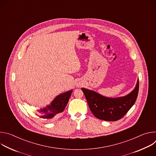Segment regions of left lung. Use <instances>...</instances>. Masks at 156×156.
I'll return each instance as SVG.
<instances>
[{
  "mask_svg": "<svg viewBox=\"0 0 156 156\" xmlns=\"http://www.w3.org/2000/svg\"><path fill=\"white\" fill-rule=\"evenodd\" d=\"M81 90L91 111L96 118L114 122L124 117L136 102L139 91V80L134 90L128 95L120 98H107L83 87Z\"/></svg>",
  "mask_w": 156,
  "mask_h": 156,
  "instance_id": "1",
  "label": "left lung"
}]
</instances>
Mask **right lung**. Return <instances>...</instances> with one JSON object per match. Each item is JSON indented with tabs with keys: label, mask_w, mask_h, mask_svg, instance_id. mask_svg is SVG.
Segmentation results:
<instances>
[{
	"label": "right lung",
	"mask_w": 156,
	"mask_h": 156,
	"mask_svg": "<svg viewBox=\"0 0 156 156\" xmlns=\"http://www.w3.org/2000/svg\"><path fill=\"white\" fill-rule=\"evenodd\" d=\"M72 93V90H70L58 95L50 105L37 110L40 114V115L37 116L43 119H50L56 114L62 112L68 104Z\"/></svg>",
	"instance_id": "1"
}]
</instances>
